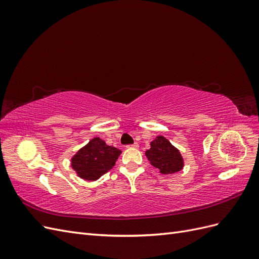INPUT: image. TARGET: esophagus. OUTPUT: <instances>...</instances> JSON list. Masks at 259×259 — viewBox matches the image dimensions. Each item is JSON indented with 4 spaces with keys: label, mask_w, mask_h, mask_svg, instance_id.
<instances>
[{
    "label": "esophagus",
    "mask_w": 259,
    "mask_h": 259,
    "mask_svg": "<svg viewBox=\"0 0 259 259\" xmlns=\"http://www.w3.org/2000/svg\"><path fill=\"white\" fill-rule=\"evenodd\" d=\"M127 148H134V149H137V148H138V144H137V143H135V144H133V145H130V146H127Z\"/></svg>",
    "instance_id": "1"
}]
</instances>
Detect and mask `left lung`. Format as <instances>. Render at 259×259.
Returning a JSON list of instances; mask_svg holds the SVG:
<instances>
[{"label":"left lung","mask_w":259,"mask_h":259,"mask_svg":"<svg viewBox=\"0 0 259 259\" xmlns=\"http://www.w3.org/2000/svg\"><path fill=\"white\" fill-rule=\"evenodd\" d=\"M151 165L161 174L171 175L178 173L185 166V161L178 149L164 136H156L150 143V149L145 152Z\"/></svg>","instance_id":"obj_1"}]
</instances>
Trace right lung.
Returning <instances> with one entry per match:
<instances>
[{"instance_id":"obj_1","label":"right lung","mask_w":259,"mask_h":259,"mask_svg":"<svg viewBox=\"0 0 259 259\" xmlns=\"http://www.w3.org/2000/svg\"><path fill=\"white\" fill-rule=\"evenodd\" d=\"M122 153L121 150L109 146L99 137L91 139L71 158V167L80 178L95 182L110 170Z\"/></svg>"}]
</instances>
